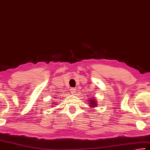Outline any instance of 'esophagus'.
Instances as JSON below:
<instances>
[{"label":"esophagus","instance_id":"esophagus-1","mask_svg":"<svg viewBox=\"0 0 150 150\" xmlns=\"http://www.w3.org/2000/svg\"><path fill=\"white\" fill-rule=\"evenodd\" d=\"M76 90L75 88H70V92L72 93V94H74L75 92H76Z\"/></svg>","mask_w":150,"mask_h":150}]
</instances>
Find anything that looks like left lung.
<instances>
[{"mask_svg": "<svg viewBox=\"0 0 150 150\" xmlns=\"http://www.w3.org/2000/svg\"><path fill=\"white\" fill-rule=\"evenodd\" d=\"M90 103L89 104H90V106H92V107H94L95 105H97V104H96V101H94V100L93 99V100H90Z\"/></svg>", "mask_w": 150, "mask_h": 150, "instance_id": "obj_1", "label": "left lung"}]
</instances>
